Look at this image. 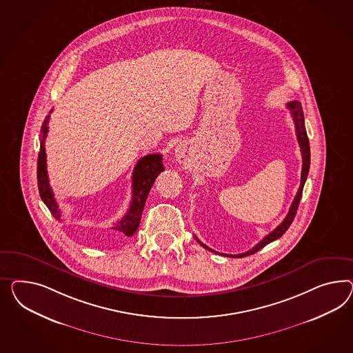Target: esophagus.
Wrapping results in <instances>:
<instances>
[{
    "instance_id": "obj_1",
    "label": "esophagus",
    "mask_w": 353,
    "mask_h": 353,
    "mask_svg": "<svg viewBox=\"0 0 353 353\" xmlns=\"http://www.w3.org/2000/svg\"><path fill=\"white\" fill-rule=\"evenodd\" d=\"M176 158H177V161L180 163L186 162V161H188L186 152H185L182 148H177V149H176Z\"/></svg>"
}]
</instances>
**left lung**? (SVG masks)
I'll list each match as a JSON object with an SVG mask.
<instances>
[{
  "instance_id": "8db88e82",
  "label": "left lung",
  "mask_w": 353,
  "mask_h": 353,
  "mask_svg": "<svg viewBox=\"0 0 353 353\" xmlns=\"http://www.w3.org/2000/svg\"><path fill=\"white\" fill-rule=\"evenodd\" d=\"M286 108L290 110L292 117H293V121H294V124H296V139H298V143H299V146H301L302 162H303V164H302L301 185H299V189L296 191V198H294V201L292 203L290 210L288 212V214H286V217L284 219V221H283V222H281V223H280V225L277 226L276 229L274 230L272 232H270L267 236L262 239L256 247H253V248L248 250V252L241 253V254H223V253H222V256L232 258H241L247 257V256H250V254H254V253L258 252L259 249L266 247L267 244H270L271 241H274V240H276V239L281 238V236L284 235V232H285L286 230L289 229V226L292 225V222H293L294 217H296V210H298L299 201H301V198H302V192H303V186H305V180H307V174H308V171H310L311 154H310V141H308L307 131H305V115H303L302 105H301L299 101H290V103H288V104H286ZM196 240H198V243L201 244L203 248L208 249L210 252L217 253L216 250L208 248L205 244H203L199 239L196 238Z\"/></svg>"
}]
</instances>
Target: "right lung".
Returning a JSON list of instances; mask_svg holds the SVG:
<instances>
[{
	"label": "right lung",
	"instance_id": "right-lung-1",
	"mask_svg": "<svg viewBox=\"0 0 353 353\" xmlns=\"http://www.w3.org/2000/svg\"><path fill=\"white\" fill-rule=\"evenodd\" d=\"M52 113V110L50 112ZM48 115L43 121L41 128V146H39V162H37V182H39V195L41 199L46 204L51 214L61 221V213L59 210L57 201L54 198V192L48 183V170H46V152H45V140L48 132ZM164 171L162 155L161 154H149L141 158L134 165L132 173V201L130 210L124 214L115 226L112 228V232L103 238V240H117L123 236H132L140 225V219L143 214V205L148 198V194L152 189V183L158 174Z\"/></svg>",
	"mask_w": 353,
	"mask_h": 353
}]
</instances>
